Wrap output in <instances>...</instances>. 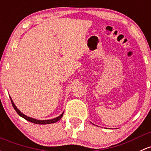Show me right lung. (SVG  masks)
<instances>
[{"label": "right lung", "mask_w": 151, "mask_h": 151, "mask_svg": "<svg viewBox=\"0 0 151 151\" xmlns=\"http://www.w3.org/2000/svg\"><path fill=\"white\" fill-rule=\"evenodd\" d=\"M10 98H11V101H12V104L13 107H14V109H15L16 111L17 112V114H18L20 116L22 117V118H24V119H26L27 121L32 122V123L37 124H53V123H55V122H56L59 121V120L61 119V118H62V116H63V113L61 114L60 116H58V117H55V118L52 119H47V120L36 119H34V118H32V117L27 116V115H25V114H24L23 113H22V112L20 111L18 109H17V106H16V105L14 104V101H13V100L12 99V98H11V97H10Z\"/></svg>", "instance_id": "right-lung-1"}]
</instances>
